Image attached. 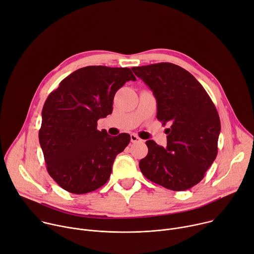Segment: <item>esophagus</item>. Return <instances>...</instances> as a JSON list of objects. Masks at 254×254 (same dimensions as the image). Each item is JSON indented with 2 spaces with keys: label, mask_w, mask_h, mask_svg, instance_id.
<instances>
[{
  "label": "esophagus",
  "mask_w": 254,
  "mask_h": 254,
  "mask_svg": "<svg viewBox=\"0 0 254 254\" xmlns=\"http://www.w3.org/2000/svg\"><path fill=\"white\" fill-rule=\"evenodd\" d=\"M130 141H131V143H137V142H142V140L140 139V137L137 136L136 134H134V133H131V134H130Z\"/></svg>",
  "instance_id": "34e87169"
}]
</instances>
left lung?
Masks as SVG:
<instances>
[{
    "instance_id": "obj_1",
    "label": "left lung",
    "mask_w": 254,
    "mask_h": 254,
    "mask_svg": "<svg viewBox=\"0 0 254 254\" xmlns=\"http://www.w3.org/2000/svg\"><path fill=\"white\" fill-rule=\"evenodd\" d=\"M157 100V119L170 125L167 147L146 142L148 155L140 161L146 178L171 190L197 184L218 154L221 123L218 111L200 83L183 67L159 63L131 67Z\"/></svg>"
}]
</instances>
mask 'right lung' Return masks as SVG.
I'll return each instance as SVG.
<instances>
[{"instance_id": "obj_1", "label": "right lung", "mask_w": 254, "mask_h": 254, "mask_svg": "<svg viewBox=\"0 0 254 254\" xmlns=\"http://www.w3.org/2000/svg\"><path fill=\"white\" fill-rule=\"evenodd\" d=\"M135 81L130 68L89 65L64 78L42 108L39 144L49 174L64 190L83 194L109 179L128 133L109 135L97 121L112 112L117 91Z\"/></svg>"}]
</instances>
